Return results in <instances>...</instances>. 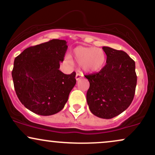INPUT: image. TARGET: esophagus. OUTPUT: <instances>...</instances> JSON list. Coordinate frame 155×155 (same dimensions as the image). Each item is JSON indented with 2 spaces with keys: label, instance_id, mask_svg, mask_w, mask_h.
Wrapping results in <instances>:
<instances>
[{
  "label": "esophagus",
  "instance_id": "34e87169",
  "mask_svg": "<svg viewBox=\"0 0 155 155\" xmlns=\"http://www.w3.org/2000/svg\"><path fill=\"white\" fill-rule=\"evenodd\" d=\"M83 76V74L82 73H76V81H78V80H79L81 79V77Z\"/></svg>",
  "mask_w": 155,
  "mask_h": 155
}]
</instances>
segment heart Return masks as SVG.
Segmentation results:
<instances>
[{
	"mask_svg": "<svg viewBox=\"0 0 155 155\" xmlns=\"http://www.w3.org/2000/svg\"><path fill=\"white\" fill-rule=\"evenodd\" d=\"M73 58L80 63L84 71L92 73L98 71L104 67L106 55L101 48L78 47L73 51Z\"/></svg>",
	"mask_w": 155,
	"mask_h": 155,
	"instance_id": "b5f03b06",
	"label": "heart"
}]
</instances>
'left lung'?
<instances>
[{"label":"left lung","mask_w":155,"mask_h":155,"mask_svg":"<svg viewBox=\"0 0 155 155\" xmlns=\"http://www.w3.org/2000/svg\"><path fill=\"white\" fill-rule=\"evenodd\" d=\"M107 59L98 73L84 76L90 82L87 102L90 111L103 119L118 116L133 100L137 84L135 61L122 50L103 47Z\"/></svg>","instance_id":"1"}]
</instances>
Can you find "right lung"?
Wrapping results in <instances>:
<instances>
[{
    "label": "right lung",
    "instance_id": "obj_1",
    "mask_svg": "<svg viewBox=\"0 0 155 155\" xmlns=\"http://www.w3.org/2000/svg\"><path fill=\"white\" fill-rule=\"evenodd\" d=\"M65 40L52 39L28 47L15 59L12 75L19 100L42 116L61 111L76 84V73L60 71L68 49Z\"/></svg>",
    "mask_w": 155,
    "mask_h": 155
}]
</instances>
